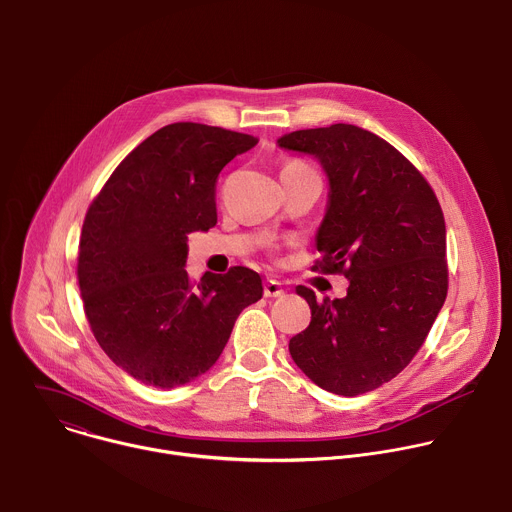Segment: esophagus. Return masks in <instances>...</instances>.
<instances>
[{
	"label": "esophagus",
	"instance_id": "1",
	"mask_svg": "<svg viewBox=\"0 0 512 512\" xmlns=\"http://www.w3.org/2000/svg\"><path fill=\"white\" fill-rule=\"evenodd\" d=\"M263 294H265V298H281L283 296V287H281L279 281L269 279L263 285Z\"/></svg>",
	"mask_w": 512,
	"mask_h": 512
}]
</instances>
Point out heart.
<instances>
[{"instance_id":"obj_1","label":"heart","mask_w":512,"mask_h":512,"mask_svg":"<svg viewBox=\"0 0 512 512\" xmlns=\"http://www.w3.org/2000/svg\"><path fill=\"white\" fill-rule=\"evenodd\" d=\"M289 168H306V164H302V162H289V164L283 166V170H289Z\"/></svg>"}]
</instances>
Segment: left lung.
Segmentation results:
<instances>
[{
    "label": "left lung",
    "instance_id": "obj_1",
    "mask_svg": "<svg viewBox=\"0 0 512 512\" xmlns=\"http://www.w3.org/2000/svg\"><path fill=\"white\" fill-rule=\"evenodd\" d=\"M277 145L324 168L330 190L314 269L348 279L340 300L318 302L296 287L312 322L289 340V354L330 393H369L407 367L446 302L442 206L405 156L362 127L300 129Z\"/></svg>",
    "mask_w": 512,
    "mask_h": 512
}]
</instances>
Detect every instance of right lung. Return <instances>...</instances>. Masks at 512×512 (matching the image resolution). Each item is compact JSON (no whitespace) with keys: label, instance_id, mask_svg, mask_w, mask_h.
Returning <instances> with one entry per match:
<instances>
[{"label":"right lung","instance_id":"right-lung-1","mask_svg":"<svg viewBox=\"0 0 512 512\" xmlns=\"http://www.w3.org/2000/svg\"><path fill=\"white\" fill-rule=\"evenodd\" d=\"M257 137L172 123L115 168L91 202L77 277L105 354L143 385L172 389L221 356L239 314L261 300L259 273L231 267L190 281L188 235L216 225V178Z\"/></svg>","mask_w":512,"mask_h":512}]
</instances>
